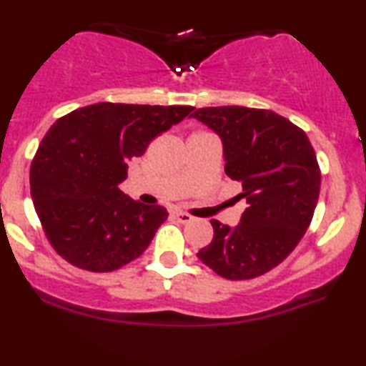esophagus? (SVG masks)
<instances>
[{
  "label": "esophagus",
  "instance_id": "obj_1",
  "mask_svg": "<svg viewBox=\"0 0 366 366\" xmlns=\"http://www.w3.org/2000/svg\"><path fill=\"white\" fill-rule=\"evenodd\" d=\"M175 217H177L179 222H182V223H189L194 219V217H191L189 213H184V211H175Z\"/></svg>",
  "mask_w": 366,
  "mask_h": 366
}]
</instances>
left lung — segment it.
<instances>
[{
  "label": "left lung",
  "instance_id": "obj_1",
  "mask_svg": "<svg viewBox=\"0 0 366 366\" xmlns=\"http://www.w3.org/2000/svg\"><path fill=\"white\" fill-rule=\"evenodd\" d=\"M191 117L219 136L227 175L240 180L249 204L235 227L211 219L213 240L197 257L227 280L261 276L288 257L314 217L320 191L314 148L300 127L272 111L227 105Z\"/></svg>",
  "mask_w": 366,
  "mask_h": 366
}]
</instances>
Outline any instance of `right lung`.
Segmentation results:
<instances>
[{
  "label": "right lung",
  "instance_id": "obj_1",
  "mask_svg": "<svg viewBox=\"0 0 366 366\" xmlns=\"http://www.w3.org/2000/svg\"><path fill=\"white\" fill-rule=\"evenodd\" d=\"M194 107L100 102L57 119L30 167V192L51 245L86 271L139 257L169 213L119 189L127 162Z\"/></svg>",
  "mask_w": 366,
  "mask_h": 366
}]
</instances>
